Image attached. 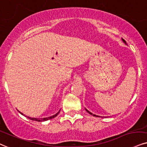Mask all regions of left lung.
Instances as JSON below:
<instances>
[{"instance_id":"1","label":"left lung","mask_w":147,"mask_h":147,"mask_svg":"<svg viewBox=\"0 0 147 147\" xmlns=\"http://www.w3.org/2000/svg\"><path fill=\"white\" fill-rule=\"evenodd\" d=\"M122 41H123V42H124L125 43V44H127V43H126V41H125L123 39H122ZM85 110H86V112H88V113H89V114H90V115H93V116H94V117H99V116H97V115H94V114H93V113H92V112H90V111H88V110L87 109H86V108H85Z\"/></svg>"}]
</instances>
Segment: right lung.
I'll return each mask as SVG.
<instances>
[{
	"label": "right lung",
	"mask_w": 147,
	"mask_h": 147,
	"mask_svg": "<svg viewBox=\"0 0 147 147\" xmlns=\"http://www.w3.org/2000/svg\"><path fill=\"white\" fill-rule=\"evenodd\" d=\"M60 110L59 112H57V114H56V115H53V116H51V117H46V118H41V119H38V118H32V117H27V116H26V117L28 118V119H30V120H32V121H40V122H41V121H48V120H49V119H53V118H54V117H57V116L59 115V113L60 112ZM19 112L21 114V115H24V114H22V112H20L19 111Z\"/></svg>",
	"instance_id": "right-lung-1"
}]
</instances>
